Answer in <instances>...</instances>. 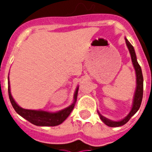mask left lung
<instances>
[{"mask_svg": "<svg viewBox=\"0 0 152 152\" xmlns=\"http://www.w3.org/2000/svg\"><path fill=\"white\" fill-rule=\"evenodd\" d=\"M125 42H126V45H127L128 49L129 50L132 63H133L134 69H135V72H136V83H137V86H136V90H135V93H134V102H133L132 109H131L130 112L129 113L127 116L124 119H123L122 121H111V120H109L107 118L104 117L103 115H102L98 112L99 115V117L102 120V122L105 124H107V126H110V127H119V126H121V125H124V124H126L128 121H129V119L138 111V109H139L141 106V103H142V95H143V76H142L141 66L138 64V63H137L136 53H135V51H134L133 45L129 43V41L126 38H125Z\"/></svg>", "mask_w": 152, "mask_h": 152, "instance_id": "8db88e82", "label": "left lung"}]
</instances>
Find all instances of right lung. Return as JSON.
<instances>
[{
	"label": "right lung",
	"instance_id": "1",
	"mask_svg": "<svg viewBox=\"0 0 152 152\" xmlns=\"http://www.w3.org/2000/svg\"><path fill=\"white\" fill-rule=\"evenodd\" d=\"M78 89H79V87H77L76 89V92L74 94V102L72 104L59 112H45V111L28 110V109L22 108L15 102L10 93V81H8L9 98L15 112L18 115H20L22 117H23L27 121L31 122V124L37 125V126H56V125L62 124L63 121L68 117L71 112H72L73 108L75 107V103L76 102V99H77Z\"/></svg>",
	"mask_w": 152,
	"mask_h": 152
}]
</instances>
